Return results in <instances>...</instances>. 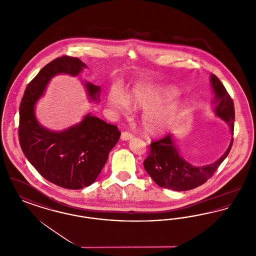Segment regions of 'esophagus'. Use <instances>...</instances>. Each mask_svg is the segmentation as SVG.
Instances as JSON below:
<instances>
[{"label": "esophagus", "mask_w": 256, "mask_h": 256, "mask_svg": "<svg viewBox=\"0 0 256 256\" xmlns=\"http://www.w3.org/2000/svg\"><path fill=\"white\" fill-rule=\"evenodd\" d=\"M132 137V134H130V132H122V134H121V139L124 140V141L130 140Z\"/></svg>", "instance_id": "1"}]
</instances>
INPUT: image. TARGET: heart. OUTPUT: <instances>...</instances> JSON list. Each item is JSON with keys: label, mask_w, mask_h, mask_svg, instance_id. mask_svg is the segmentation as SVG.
<instances>
[{"label": "heart", "mask_w": 256, "mask_h": 256, "mask_svg": "<svg viewBox=\"0 0 256 256\" xmlns=\"http://www.w3.org/2000/svg\"><path fill=\"white\" fill-rule=\"evenodd\" d=\"M178 94V91L174 87L145 84L134 86L128 98L135 106L146 110L142 116V124L148 134H165L170 130L182 108V104L178 102L163 104L169 102ZM108 100L112 108L124 112L130 110L128 97L117 87L110 90Z\"/></svg>", "instance_id": "b5f03b06"}]
</instances>
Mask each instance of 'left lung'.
Instances as JSON below:
<instances>
[{
  "label": "left lung",
  "mask_w": 256,
  "mask_h": 256,
  "mask_svg": "<svg viewBox=\"0 0 256 256\" xmlns=\"http://www.w3.org/2000/svg\"><path fill=\"white\" fill-rule=\"evenodd\" d=\"M210 82L214 93L213 112L228 124L233 134L235 112L232 97L215 74H211ZM232 143L233 138L226 152L217 161L206 166H194L182 158L172 134H168L158 141L150 143L144 167L152 180L160 187L174 191L191 190L206 182L214 174L215 170L228 156Z\"/></svg>",
  "instance_id": "obj_1"
}]
</instances>
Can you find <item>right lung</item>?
I'll return each mask as SVG.
<instances>
[{
  "instance_id": "obj_1",
  "label": "right lung",
  "mask_w": 256,
  "mask_h": 256,
  "mask_svg": "<svg viewBox=\"0 0 256 256\" xmlns=\"http://www.w3.org/2000/svg\"><path fill=\"white\" fill-rule=\"evenodd\" d=\"M78 58L63 56L50 61L28 84L20 104L19 141L24 156L50 182L65 189H82L95 182L121 132L90 113L62 132L42 126L34 106L52 78L58 74L76 76L86 68ZM91 100H100V86L84 82Z\"/></svg>"
}]
</instances>
